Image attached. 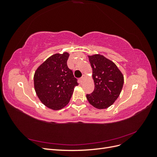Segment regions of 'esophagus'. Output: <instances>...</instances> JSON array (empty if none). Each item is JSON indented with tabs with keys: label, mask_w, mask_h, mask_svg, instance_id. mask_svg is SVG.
<instances>
[{
	"label": "esophagus",
	"mask_w": 157,
	"mask_h": 157,
	"mask_svg": "<svg viewBox=\"0 0 157 157\" xmlns=\"http://www.w3.org/2000/svg\"><path fill=\"white\" fill-rule=\"evenodd\" d=\"M84 78H85V77H84V76H82V77L80 78L79 81H80V84H82V83L84 82Z\"/></svg>",
	"instance_id": "obj_1"
}]
</instances>
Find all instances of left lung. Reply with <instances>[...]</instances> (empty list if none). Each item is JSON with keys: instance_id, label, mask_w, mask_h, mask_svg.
I'll return each mask as SVG.
<instances>
[{"instance_id": "8db88e82", "label": "left lung", "mask_w": 157, "mask_h": 157, "mask_svg": "<svg viewBox=\"0 0 157 157\" xmlns=\"http://www.w3.org/2000/svg\"><path fill=\"white\" fill-rule=\"evenodd\" d=\"M88 58L92 68L94 92L86 95L90 104L98 109L112 105L120 96L124 84V76L116 64L99 54Z\"/></svg>"}]
</instances>
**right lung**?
Instances as JSON below:
<instances>
[{
	"label": "right lung",
	"mask_w": 157,
	"mask_h": 157,
	"mask_svg": "<svg viewBox=\"0 0 157 157\" xmlns=\"http://www.w3.org/2000/svg\"><path fill=\"white\" fill-rule=\"evenodd\" d=\"M68 52L57 53L46 59L36 69L34 88L36 96L45 106L58 111L69 103L78 84L67 65Z\"/></svg>",
	"instance_id": "1"
}]
</instances>
